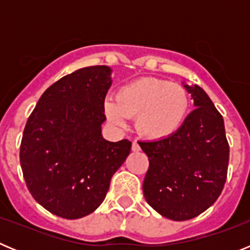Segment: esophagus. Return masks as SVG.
<instances>
[{
  "mask_svg": "<svg viewBox=\"0 0 250 250\" xmlns=\"http://www.w3.org/2000/svg\"><path fill=\"white\" fill-rule=\"evenodd\" d=\"M132 151H140V145H139L138 141H132Z\"/></svg>",
  "mask_w": 250,
  "mask_h": 250,
  "instance_id": "1",
  "label": "esophagus"
}]
</instances>
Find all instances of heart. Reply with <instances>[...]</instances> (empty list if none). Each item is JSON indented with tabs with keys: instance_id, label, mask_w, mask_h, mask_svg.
Returning <instances> with one entry per match:
<instances>
[{
	"instance_id": "b5f03b06",
	"label": "heart",
	"mask_w": 250,
	"mask_h": 250,
	"mask_svg": "<svg viewBox=\"0 0 250 250\" xmlns=\"http://www.w3.org/2000/svg\"><path fill=\"white\" fill-rule=\"evenodd\" d=\"M190 98L182 85L160 79H140L121 86L116 99L106 98L104 110L111 123L124 126L135 118V129L149 140L175 134L184 123Z\"/></svg>"
}]
</instances>
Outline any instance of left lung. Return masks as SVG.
<instances>
[{
    "label": "left lung",
    "instance_id": "1",
    "mask_svg": "<svg viewBox=\"0 0 250 250\" xmlns=\"http://www.w3.org/2000/svg\"><path fill=\"white\" fill-rule=\"evenodd\" d=\"M195 109L161 140L139 141L149 158L143 183L147 204L167 219H193L219 198L227 180L229 145L224 120L207 92L183 83Z\"/></svg>",
    "mask_w": 250,
    "mask_h": 250
}]
</instances>
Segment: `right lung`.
<instances>
[{
	"instance_id": "add662e5",
	"label": "right lung",
	"mask_w": 250,
	"mask_h": 250,
	"mask_svg": "<svg viewBox=\"0 0 250 250\" xmlns=\"http://www.w3.org/2000/svg\"><path fill=\"white\" fill-rule=\"evenodd\" d=\"M111 71L89 66L60 79L40 98L23 130L20 161L28 190L65 219L100 207L131 150L127 139L111 143L101 134Z\"/></svg>"
}]
</instances>
